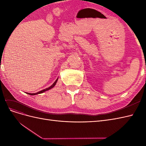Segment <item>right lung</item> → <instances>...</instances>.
I'll return each mask as SVG.
<instances>
[{
  "instance_id": "add662e5",
  "label": "right lung",
  "mask_w": 146,
  "mask_h": 146,
  "mask_svg": "<svg viewBox=\"0 0 146 146\" xmlns=\"http://www.w3.org/2000/svg\"><path fill=\"white\" fill-rule=\"evenodd\" d=\"M58 78H57L56 80H55V82L54 83H53L52 85L50 87H48V88H46V89L43 90H41V91H39V92H36V93H28V92H27V94H30V95L33 96V95H36V94H41V93H42V92H45V91H47V90H49L52 89V88H54V87L55 86V85H56V82H57V80H58Z\"/></svg>"
}]
</instances>
